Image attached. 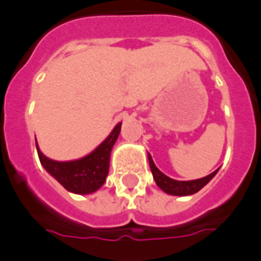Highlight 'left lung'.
<instances>
[{
    "label": "left lung",
    "mask_w": 261,
    "mask_h": 261,
    "mask_svg": "<svg viewBox=\"0 0 261 261\" xmlns=\"http://www.w3.org/2000/svg\"><path fill=\"white\" fill-rule=\"evenodd\" d=\"M148 162H149V168H151V172H152L153 180L158 184V187L165 192V193L171 194V196H190V194L197 193L198 190L202 189L213 177H214L217 171H214L213 173L207 174L206 177L202 178H197V180H190V181H178L173 180V178L168 177L167 174L163 173L160 169L158 168L153 163L152 158L148 153Z\"/></svg>",
    "instance_id": "8db88e82"
}]
</instances>
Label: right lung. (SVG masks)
Segmentation results:
<instances>
[{
  "label": "right lung",
  "instance_id": "right-lung-1",
  "mask_svg": "<svg viewBox=\"0 0 261 261\" xmlns=\"http://www.w3.org/2000/svg\"><path fill=\"white\" fill-rule=\"evenodd\" d=\"M122 123L113 128L108 138L87 156L71 162H56L47 158L36 143L38 156L47 172L63 185L68 192L76 194H90L102 187L109 173L110 153L121 131Z\"/></svg>",
  "mask_w": 261,
  "mask_h": 261
}]
</instances>
